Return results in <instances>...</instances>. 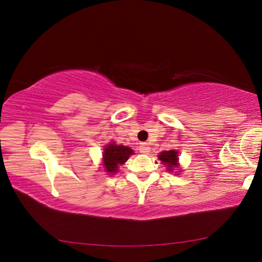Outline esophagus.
I'll list each match as a JSON object with an SVG mask.
<instances>
[{
    "mask_svg": "<svg viewBox=\"0 0 262 262\" xmlns=\"http://www.w3.org/2000/svg\"><path fill=\"white\" fill-rule=\"evenodd\" d=\"M140 152L142 154H149L150 152V147L148 143H141L140 144Z\"/></svg>",
    "mask_w": 262,
    "mask_h": 262,
    "instance_id": "1",
    "label": "esophagus"
}]
</instances>
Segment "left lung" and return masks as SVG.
Returning a JSON list of instances; mask_svg holds the SVG:
<instances>
[{
	"instance_id": "obj_1",
	"label": "left lung",
	"mask_w": 262,
	"mask_h": 262,
	"mask_svg": "<svg viewBox=\"0 0 262 262\" xmlns=\"http://www.w3.org/2000/svg\"><path fill=\"white\" fill-rule=\"evenodd\" d=\"M158 158L164 165L167 166V171L170 172L177 170L176 167L179 166L178 151H176V150H166V151H162L159 154Z\"/></svg>"
}]
</instances>
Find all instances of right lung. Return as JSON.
<instances>
[{
	"label": "right lung",
	"mask_w": 262,
	"mask_h": 262,
	"mask_svg": "<svg viewBox=\"0 0 262 262\" xmlns=\"http://www.w3.org/2000/svg\"><path fill=\"white\" fill-rule=\"evenodd\" d=\"M133 154H134V150H132L129 147L118 145L114 142L110 143L103 152V165L105 171L111 174L117 173L119 166L122 165Z\"/></svg>",
	"instance_id": "1"
}]
</instances>
